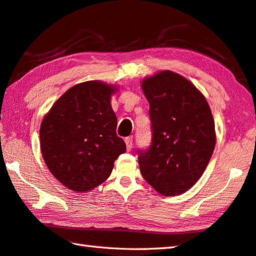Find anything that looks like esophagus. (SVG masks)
I'll return each instance as SVG.
<instances>
[{"instance_id":"esophagus-1","label":"esophagus","mask_w":256,"mask_h":256,"mask_svg":"<svg viewBox=\"0 0 256 256\" xmlns=\"http://www.w3.org/2000/svg\"><path fill=\"white\" fill-rule=\"evenodd\" d=\"M124 142H126V146H127V150H132V137H127L124 140Z\"/></svg>"}]
</instances>
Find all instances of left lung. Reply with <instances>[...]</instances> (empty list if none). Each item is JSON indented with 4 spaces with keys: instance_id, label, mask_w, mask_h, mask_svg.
I'll return each instance as SVG.
<instances>
[{
    "instance_id": "1",
    "label": "left lung",
    "mask_w": 256,
    "mask_h": 256,
    "mask_svg": "<svg viewBox=\"0 0 256 256\" xmlns=\"http://www.w3.org/2000/svg\"><path fill=\"white\" fill-rule=\"evenodd\" d=\"M150 103L152 145L138 152L142 178L162 196L184 194L196 184L216 145L207 100L189 80L160 70L142 82Z\"/></svg>"
}]
</instances>
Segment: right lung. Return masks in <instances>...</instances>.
I'll return each mask as SVG.
<instances>
[{
    "mask_svg": "<svg viewBox=\"0 0 256 256\" xmlns=\"http://www.w3.org/2000/svg\"><path fill=\"white\" fill-rule=\"evenodd\" d=\"M116 85L88 80L67 90L44 116L40 150L52 174L67 189L88 192L110 176L126 152L111 106Z\"/></svg>",
    "mask_w": 256,
    "mask_h": 256,
    "instance_id": "1",
    "label": "right lung"
}]
</instances>
